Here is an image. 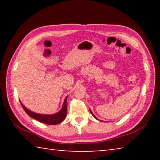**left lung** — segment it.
Returning <instances> with one entry per match:
<instances>
[{
  "label": "left lung",
  "mask_w": 160,
  "mask_h": 160,
  "mask_svg": "<svg viewBox=\"0 0 160 160\" xmlns=\"http://www.w3.org/2000/svg\"><path fill=\"white\" fill-rule=\"evenodd\" d=\"M90 113H92V116H94V118H96V119H97V117H95V116H94V114H93V113H92V112H91V110H90ZM97 120H98V119H97Z\"/></svg>",
  "instance_id": "left-lung-1"
}]
</instances>
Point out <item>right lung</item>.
I'll use <instances>...</instances> for the list:
<instances>
[{
  "instance_id": "right-lung-1",
  "label": "right lung",
  "mask_w": 160,
  "mask_h": 160,
  "mask_svg": "<svg viewBox=\"0 0 160 160\" xmlns=\"http://www.w3.org/2000/svg\"><path fill=\"white\" fill-rule=\"evenodd\" d=\"M67 97L64 100L63 107H62L61 109L59 111L58 113H55V114H51V115H47V114H40V113H34L32 111L29 110L28 109L24 106V105L21 103L22 107L23 109L25 110V112L28 113V114L30 116V117L33 118L35 120L41 123H44L46 124H49V125H56L61 123L63 121L65 118L66 116L67 113V105H66V101H67Z\"/></svg>"
}]
</instances>
